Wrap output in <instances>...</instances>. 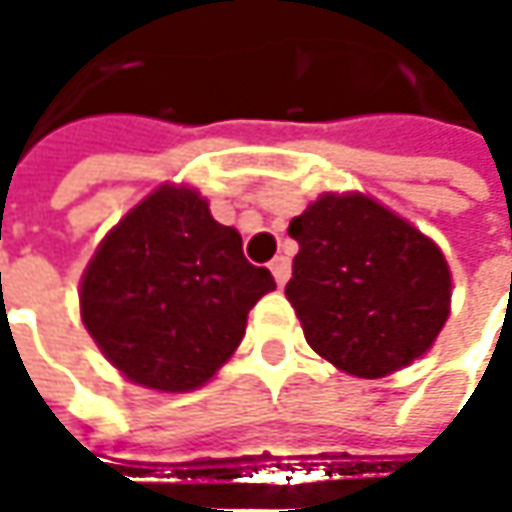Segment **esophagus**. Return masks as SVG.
Returning a JSON list of instances; mask_svg holds the SVG:
<instances>
[{
	"mask_svg": "<svg viewBox=\"0 0 512 512\" xmlns=\"http://www.w3.org/2000/svg\"><path fill=\"white\" fill-rule=\"evenodd\" d=\"M269 269H272L275 284H278V287H284V284H287V278H290V260H287V257H275V260L269 263Z\"/></svg>",
	"mask_w": 512,
	"mask_h": 512,
	"instance_id": "34e87169",
	"label": "esophagus"
}]
</instances>
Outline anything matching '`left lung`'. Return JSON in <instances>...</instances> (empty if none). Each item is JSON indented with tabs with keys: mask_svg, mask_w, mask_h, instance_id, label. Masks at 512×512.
Returning a JSON list of instances; mask_svg holds the SVG:
<instances>
[{
	"mask_svg": "<svg viewBox=\"0 0 512 512\" xmlns=\"http://www.w3.org/2000/svg\"><path fill=\"white\" fill-rule=\"evenodd\" d=\"M284 290L307 346L354 378H387L431 349L451 313V269L413 222L366 193H322L290 222Z\"/></svg>",
	"mask_w": 512,
	"mask_h": 512,
	"instance_id": "left-lung-1",
	"label": "left lung"
}]
</instances>
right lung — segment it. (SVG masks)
Instances as JSON below:
<instances>
[{
  "label": "right lung",
  "instance_id": "add662e5",
  "mask_svg": "<svg viewBox=\"0 0 512 512\" xmlns=\"http://www.w3.org/2000/svg\"><path fill=\"white\" fill-rule=\"evenodd\" d=\"M275 290L243 237L190 184H161L105 234L78 290L81 322L137 387L190 393L237 351L249 310Z\"/></svg>",
  "mask_w": 512,
  "mask_h": 512
}]
</instances>
